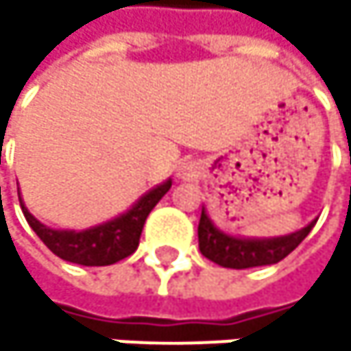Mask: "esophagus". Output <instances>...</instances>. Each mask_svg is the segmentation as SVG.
I'll use <instances>...</instances> for the list:
<instances>
[{
    "mask_svg": "<svg viewBox=\"0 0 351 351\" xmlns=\"http://www.w3.org/2000/svg\"><path fill=\"white\" fill-rule=\"evenodd\" d=\"M195 172H197V166L193 164V162H183L181 166H179V179H191V177H195Z\"/></svg>",
    "mask_w": 351,
    "mask_h": 351,
    "instance_id": "34e87169",
    "label": "esophagus"
}]
</instances>
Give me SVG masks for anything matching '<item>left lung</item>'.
<instances>
[{
	"mask_svg": "<svg viewBox=\"0 0 351 351\" xmlns=\"http://www.w3.org/2000/svg\"><path fill=\"white\" fill-rule=\"evenodd\" d=\"M314 225L316 221L307 223L305 227L297 229L293 234L278 236V238H242L219 229L208 217L206 208L202 206L197 242H199V252L221 267H232V269L261 267V265H274L285 259L287 254H291L307 238Z\"/></svg>",
	"mask_w": 351,
	"mask_h": 351,
	"instance_id": "1",
	"label": "left lung"
}]
</instances>
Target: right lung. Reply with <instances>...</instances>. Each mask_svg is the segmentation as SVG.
I'll list each match as a JSON object with an SVG mask.
<instances>
[{"label":"right lung","instance_id":"1","mask_svg":"<svg viewBox=\"0 0 351 351\" xmlns=\"http://www.w3.org/2000/svg\"><path fill=\"white\" fill-rule=\"evenodd\" d=\"M170 187H172V179L164 181L162 185H156L145 195H141L126 213L117 215L105 223L92 225L88 229H80V232H75V229H52L44 225L29 213L21 193L19 199L27 223L56 257L77 265L101 267V265H113L117 261H122L136 250L147 217H149L154 206L166 195Z\"/></svg>","mask_w":351,"mask_h":351}]
</instances>
